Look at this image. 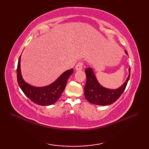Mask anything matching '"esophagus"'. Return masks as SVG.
I'll return each instance as SVG.
<instances>
[{
    "label": "esophagus",
    "mask_w": 149,
    "mask_h": 149,
    "mask_svg": "<svg viewBox=\"0 0 149 149\" xmlns=\"http://www.w3.org/2000/svg\"><path fill=\"white\" fill-rule=\"evenodd\" d=\"M83 63H82V62L78 63L76 65V66H75V70H77V71L81 70L83 69Z\"/></svg>",
    "instance_id": "34e87169"
}]
</instances>
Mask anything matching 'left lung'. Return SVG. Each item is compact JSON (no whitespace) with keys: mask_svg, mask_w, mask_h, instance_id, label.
Returning <instances> with one entry per match:
<instances>
[{"mask_svg":"<svg viewBox=\"0 0 149 149\" xmlns=\"http://www.w3.org/2000/svg\"><path fill=\"white\" fill-rule=\"evenodd\" d=\"M125 53L128 56L127 52ZM86 75V83L85 85L84 96L86 99L91 104L100 106H107L115 102L121 95L125 89L127 82L130 77V68H129V75L121 86L116 89H109L101 85L91 68H88L85 70Z\"/></svg>","mask_w":149,"mask_h":149,"instance_id":"1","label":"left lung"}]
</instances>
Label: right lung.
Masks as SVG:
<instances>
[{
    "label": "right lung",
    "instance_id": "add662e5",
    "mask_svg": "<svg viewBox=\"0 0 149 149\" xmlns=\"http://www.w3.org/2000/svg\"><path fill=\"white\" fill-rule=\"evenodd\" d=\"M20 58L17 66V81L19 86L29 99L38 105L50 106L56 103L61 96L66 87L68 79L73 74V68L63 72L57 79L49 85L36 87L26 83L22 77L20 69Z\"/></svg>",
    "mask_w": 149,
    "mask_h": 149
}]
</instances>
